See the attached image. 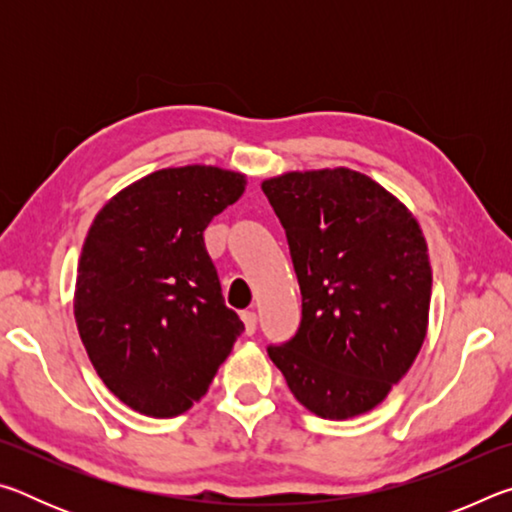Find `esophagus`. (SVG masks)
I'll return each mask as SVG.
<instances>
[{
	"label": "esophagus",
	"mask_w": 512,
	"mask_h": 512,
	"mask_svg": "<svg viewBox=\"0 0 512 512\" xmlns=\"http://www.w3.org/2000/svg\"><path fill=\"white\" fill-rule=\"evenodd\" d=\"M241 320H244L246 334L253 336L255 329H257V314H255V311H241Z\"/></svg>",
	"instance_id": "1"
}]
</instances>
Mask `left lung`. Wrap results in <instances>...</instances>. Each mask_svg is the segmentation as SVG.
I'll return each mask as SVG.
<instances>
[{
	"label": "left lung",
	"mask_w": 512,
	"mask_h": 512,
	"mask_svg": "<svg viewBox=\"0 0 512 512\" xmlns=\"http://www.w3.org/2000/svg\"><path fill=\"white\" fill-rule=\"evenodd\" d=\"M287 232L302 318L268 357L296 400L327 420L391 393L427 336L431 266L413 214L375 180L336 167L262 183Z\"/></svg>",
	"instance_id": "8db88e82"
}]
</instances>
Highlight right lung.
I'll return each instance as SVG.
<instances>
[{"instance_id":"obj_1","label":"right lung","mask_w":512,"mask_h":512,"mask_svg":"<svg viewBox=\"0 0 512 512\" xmlns=\"http://www.w3.org/2000/svg\"><path fill=\"white\" fill-rule=\"evenodd\" d=\"M244 189V173L228 169H160L94 216L76 275V327L103 384L133 411L185 413L244 332L203 239Z\"/></svg>"}]
</instances>
